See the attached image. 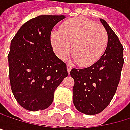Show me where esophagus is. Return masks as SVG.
<instances>
[{"mask_svg":"<svg viewBox=\"0 0 130 130\" xmlns=\"http://www.w3.org/2000/svg\"><path fill=\"white\" fill-rule=\"evenodd\" d=\"M71 69H72V67H71L70 66H69V64H67V72H68L69 74H70Z\"/></svg>","mask_w":130,"mask_h":130,"instance_id":"esophagus-1","label":"esophagus"}]
</instances>
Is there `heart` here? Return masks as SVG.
<instances>
[{
    "label": "heart",
    "instance_id": "heart-1",
    "mask_svg": "<svg viewBox=\"0 0 130 130\" xmlns=\"http://www.w3.org/2000/svg\"><path fill=\"white\" fill-rule=\"evenodd\" d=\"M53 50L60 59H64L71 52L73 59L80 66L94 64L103 55L107 44L106 29L94 21L78 17L63 23L59 31L51 33Z\"/></svg>",
    "mask_w": 130,
    "mask_h": 130
}]
</instances>
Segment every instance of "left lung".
Here are the masks:
<instances>
[{"mask_svg": "<svg viewBox=\"0 0 130 130\" xmlns=\"http://www.w3.org/2000/svg\"><path fill=\"white\" fill-rule=\"evenodd\" d=\"M108 41L104 53L90 67L71 70L75 81L73 103L76 109L87 115L102 112L112 101L121 75L124 63L123 48L119 38L103 19Z\"/></svg>", "mask_w": 130, "mask_h": 130, "instance_id": "obj_1", "label": "left lung"}]
</instances>
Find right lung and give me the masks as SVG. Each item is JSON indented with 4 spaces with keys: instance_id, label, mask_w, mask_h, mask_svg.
Wrapping results in <instances>:
<instances>
[{
    "instance_id": "add662e5",
    "label": "right lung",
    "mask_w": 130,
    "mask_h": 130,
    "mask_svg": "<svg viewBox=\"0 0 130 130\" xmlns=\"http://www.w3.org/2000/svg\"><path fill=\"white\" fill-rule=\"evenodd\" d=\"M64 16L41 15L25 23L11 41L9 77L18 104L29 111L43 110L68 76L66 64L53 52L50 34Z\"/></svg>"
}]
</instances>
